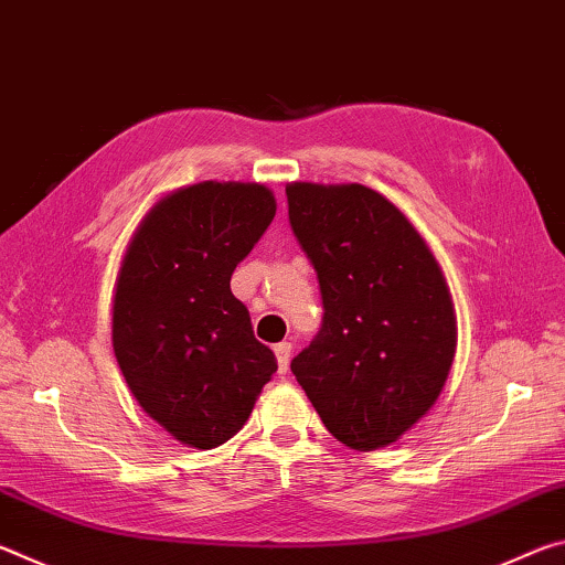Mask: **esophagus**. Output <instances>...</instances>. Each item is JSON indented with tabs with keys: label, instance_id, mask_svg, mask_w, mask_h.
Segmentation results:
<instances>
[{
	"label": "esophagus",
	"instance_id": "obj_1",
	"mask_svg": "<svg viewBox=\"0 0 565 565\" xmlns=\"http://www.w3.org/2000/svg\"><path fill=\"white\" fill-rule=\"evenodd\" d=\"M274 353H276V361H279V374H286V371H289V361H291V343L289 341L276 343Z\"/></svg>",
	"mask_w": 565,
	"mask_h": 565
}]
</instances>
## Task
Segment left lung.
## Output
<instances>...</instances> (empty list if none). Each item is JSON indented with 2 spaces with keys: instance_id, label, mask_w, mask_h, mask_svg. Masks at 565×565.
Instances as JSON below:
<instances>
[{
  "instance_id": "obj_1",
  "label": "left lung",
  "mask_w": 565,
  "mask_h": 565,
  "mask_svg": "<svg viewBox=\"0 0 565 565\" xmlns=\"http://www.w3.org/2000/svg\"><path fill=\"white\" fill-rule=\"evenodd\" d=\"M286 199L323 303L321 329L291 371L333 438L384 448L426 416L451 371L456 313L444 271L374 189L294 181Z\"/></svg>"
}]
</instances>
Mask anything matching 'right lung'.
<instances>
[{"mask_svg":"<svg viewBox=\"0 0 565 565\" xmlns=\"http://www.w3.org/2000/svg\"><path fill=\"white\" fill-rule=\"evenodd\" d=\"M274 214L264 184L202 181L161 199L124 254L114 356L139 406L181 444H226L274 376V351L232 294L236 264Z\"/></svg>","mask_w":565,"mask_h":565,"instance_id":"right-lung-1","label":"right lung"}]
</instances>
